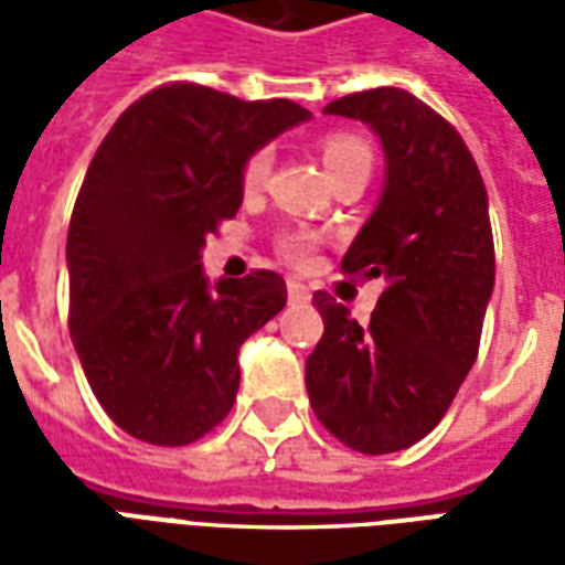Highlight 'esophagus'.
Returning a JSON list of instances; mask_svg holds the SVG:
<instances>
[{
	"label": "esophagus",
	"mask_w": 565,
	"mask_h": 565,
	"mask_svg": "<svg viewBox=\"0 0 565 565\" xmlns=\"http://www.w3.org/2000/svg\"><path fill=\"white\" fill-rule=\"evenodd\" d=\"M287 299H290L294 306H306V302H311V290H308L306 284L287 281Z\"/></svg>",
	"instance_id": "1"
}]
</instances>
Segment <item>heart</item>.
<instances>
[{
    "label": "heart",
    "mask_w": 565,
    "mask_h": 565,
    "mask_svg": "<svg viewBox=\"0 0 565 565\" xmlns=\"http://www.w3.org/2000/svg\"><path fill=\"white\" fill-rule=\"evenodd\" d=\"M323 162H327L330 174L342 172V169H351V166H369V169H372V148H369L360 136L335 132V136H327V141H323ZM269 166V150H254L245 160V166H242V184H245V190H257V186L266 181ZM278 250H281L290 263H299V266H302V263H308L311 254H315V242H311L306 233H287L281 242H278Z\"/></svg>",
    "instance_id": "heart-1"
}]
</instances>
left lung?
Masks as SVG:
<instances>
[{"instance_id":"obj_1","label":"left lung","mask_w":565,"mask_h":565,"mask_svg":"<svg viewBox=\"0 0 565 565\" xmlns=\"http://www.w3.org/2000/svg\"><path fill=\"white\" fill-rule=\"evenodd\" d=\"M323 111L363 120L384 148V190L342 271L387 287L366 327L315 294L323 339L306 360L308 399L342 445L393 454L445 417L478 356L497 271L487 190L460 132L408 90L351 93Z\"/></svg>"}]
</instances>
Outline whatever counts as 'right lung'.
I'll list each match as a JSON object with an SVG mask.
<instances>
[{
  "label": "right lung",
  "instance_id": "right-lung-1",
  "mask_svg": "<svg viewBox=\"0 0 565 565\" xmlns=\"http://www.w3.org/2000/svg\"><path fill=\"white\" fill-rule=\"evenodd\" d=\"M311 111L162 84L108 129L66 242L68 330L90 391L124 433L190 445L230 415L238 348L287 302L278 271H202L205 235L242 205V166Z\"/></svg>",
  "mask_w": 565,
  "mask_h": 565
}]
</instances>
